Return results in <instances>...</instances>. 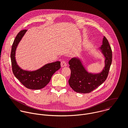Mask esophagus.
Masks as SVG:
<instances>
[{
	"mask_svg": "<svg viewBox=\"0 0 128 128\" xmlns=\"http://www.w3.org/2000/svg\"><path fill=\"white\" fill-rule=\"evenodd\" d=\"M61 67H65V66H67V63L65 61H62L61 62Z\"/></svg>",
	"mask_w": 128,
	"mask_h": 128,
	"instance_id": "1",
	"label": "esophagus"
}]
</instances>
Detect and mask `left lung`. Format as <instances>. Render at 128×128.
Wrapping results in <instances>:
<instances>
[{
	"mask_svg": "<svg viewBox=\"0 0 128 128\" xmlns=\"http://www.w3.org/2000/svg\"><path fill=\"white\" fill-rule=\"evenodd\" d=\"M105 59V67L97 74L88 73L80 59L72 58L69 61L71 76L68 80L70 87L80 93H89L102 84L106 80L112 62V54L107 38L104 36L102 44L100 48Z\"/></svg>",
	"mask_w": 128,
	"mask_h": 128,
	"instance_id": "left-lung-1",
	"label": "left lung"
}]
</instances>
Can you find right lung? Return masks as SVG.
I'll list each match as a JSON object with an SVG mask.
<instances>
[{"mask_svg":"<svg viewBox=\"0 0 128 128\" xmlns=\"http://www.w3.org/2000/svg\"><path fill=\"white\" fill-rule=\"evenodd\" d=\"M26 31V29L20 31L12 44L10 53L12 70L15 77L25 87L31 90H40L48 84L54 73L61 68L60 62L46 64L39 69L32 71L21 69L16 60V50Z\"/></svg>","mask_w":128,"mask_h":128,"instance_id":"right-lung-1","label":"right lung"}]
</instances>
